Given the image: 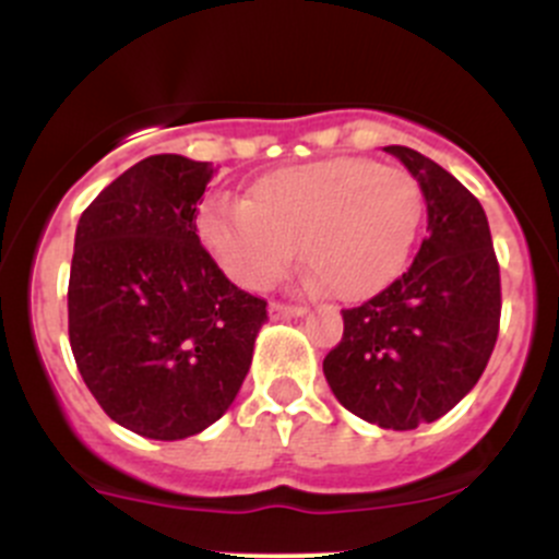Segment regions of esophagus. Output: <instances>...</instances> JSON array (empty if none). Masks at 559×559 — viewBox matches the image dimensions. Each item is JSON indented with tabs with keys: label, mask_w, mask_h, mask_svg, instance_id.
Segmentation results:
<instances>
[{
	"label": "esophagus",
	"mask_w": 559,
	"mask_h": 559,
	"mask_svg": "<svg viewBox=\"0 0 559 559\" xmlns=\"http://www.w3.org/2000/svg\"><path fill=\"white\" fill-rule=\"evenodd\" d=\"M308 313L306 306H289V302H270V316L273 319H292V316Z\"/></svg>",
	"instance_id": "esophagus-1"
}]
</instances>
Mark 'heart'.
<instances>
[{"mask_svg":"<svg viewBox=\"0 0 559 559\" xmlns=\"http://www.w3.org/2000/svg\"><path fill=\"white\" fill-rule=\"evenodd\" d=\"M421 211L408 170L335 156L264 175L248 200L211 197L197 211V235L246 289L275 284L300 243L337 297L365 300L405 270Z\"/></svg>","mask_w":559,"mask_h":559,"instance_id":"1","label":"heart"}]
</instances>
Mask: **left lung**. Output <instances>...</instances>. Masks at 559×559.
Segmentation results:
<instances>
[{"instance_id":"left-lung-1","label":"left lung","mask_w":559,"mask_h":559,"mask_svg":"<svg viewBox=\"0 0 559 559\" xmlns=\"http://www.w3.org/2000/svg\"><path fill=\"white\" fill-rule=\"evenodd\" d=\"M384 151L419 180L427 238L397 281L343 311L324 376L359 419L414 430L481 379L500 330V264L481 202L452 173L405 145Z\"/></svg>"}]
</instances>
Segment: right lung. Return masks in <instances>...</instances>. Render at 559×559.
<instances>
[{
    "instance_id": "obj_1",
    "label": "right lung",
    "mask_w": 559,
    "mask_h": 559,
    "mask_svg": "<svg viewBox=\"0 0 559 559\" xmlns=\"http://www.w3.org/2000/svg\"><path fill=\"white\" fill-rule=\"evenodd\" d=\"M216 167L138 162L83 211L67 289L70 346L103 411L154 441L222 419L251 368L267 300L238 289L197 235Z\"/></svg>"
}]
</instances>
